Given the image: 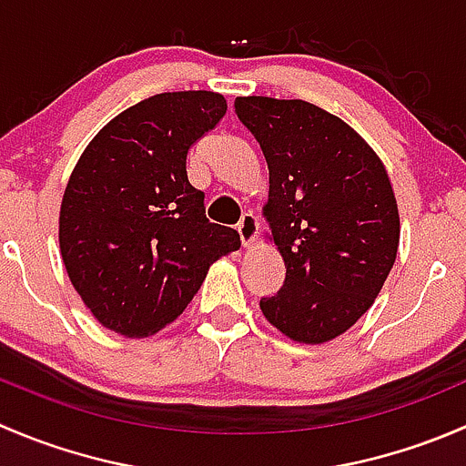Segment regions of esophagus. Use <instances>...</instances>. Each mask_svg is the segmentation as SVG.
Instances as JSON below:
<instances>
[{"label": "esophagus", "mask_w": 466, "mask_h": 466, "mask_svg": "<svg viewBox=\"0 0 466 466\" xmlns=\"http://www.w3.org/2000/svg\"><path fill=\"white\" fill-rule=\"evenodd\" d=\"M257 228H259V223H257L255 214H250V211H248V214L241 216V220H238V225H237V232H238V237H241L243 248L252 246V241H255V237H257Z\"/></svg>", "instance_id": "esophagus-1"}]
</instances>
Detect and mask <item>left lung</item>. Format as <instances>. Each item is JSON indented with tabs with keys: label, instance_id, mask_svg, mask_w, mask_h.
Wrapping results in <instances>:
<instances>
[{
	"label": "left lung",
	"instance_id": "1",
	"mask_svg": "<svg viewBox=\"0 0 466 466\" xmlns=\"http://www.w3.org/2000/svg\"><path fill=\"white\" fill-rule=\"evenodd\" d=\"M234 112L266 157L263 214L286 263L284 286L259 307L281 333L320 345L372 307L392 270V185L365 139L313 103L238 96Z\"/></svg>",
	"mask_w": 466,
	"mask_h": 466
}]
</instances>
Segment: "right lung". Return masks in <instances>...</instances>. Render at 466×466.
<instances>
[{
  "label": "right lung",
  "mask_w": 466,
  "mask_h": 466,
  "mask_svg": "<svg viewBox=\"0 0 466 466\" xmlns=\"http://www.w3.org/2000/svg\"><path fill=\"white\" fill-rule=\"evenodd\" d=\"M216 92L144 98L98 130L60 205V252L74 289L103 327L137 338L176 320L207 268L241 248L209 223L187 153L223 119Z\"/></svg>",
  "instance_id": "obj_1"
}]
</instances>
